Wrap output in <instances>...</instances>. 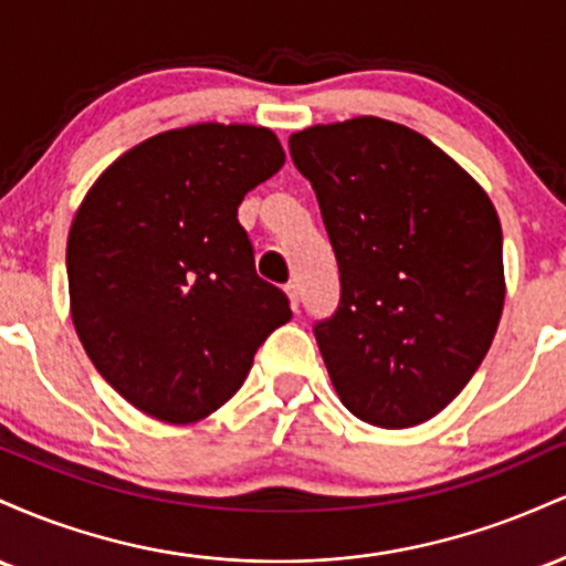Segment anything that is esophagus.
<instances>
[{"mask_svg":"<svg viewBox=\"0 0 566 566\" xmlns=\"http://www.w3.org/2000/svg\"><path fill=\"white\" fill-rule=\"evenodd\" d=\"M284 292H287V297H290V305H292V311H297V305H301V287H297L295 282H290L287 287H284Z\"/></svg>","mask_w":566,"mask_h":566,"instance_id":"1","label":"esophagus"}]
</instances>
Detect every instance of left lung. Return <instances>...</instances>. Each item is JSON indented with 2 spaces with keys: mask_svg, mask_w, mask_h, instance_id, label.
<instances>
[{
  "mask_svg": "<svg viewBox=\"0 0 566 566\" xmlns=\"http://www.w3.org/2000/svg\"><path fill=\"white\" fill-rule=\"evenodd\" d=\"M319 199L340 305L314 327L348 412L380 428L431 420L473 378L505 301L490 197L420 133L378 116L290 135Z\"/></svg>",
  "mask_w": 566,
  "mask_h": 566,
  "instance_id": "left-lung-1",
  "label": "left lung"
}]
</instances>
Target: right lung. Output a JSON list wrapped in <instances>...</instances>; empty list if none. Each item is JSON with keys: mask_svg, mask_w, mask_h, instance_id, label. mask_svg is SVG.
I'll return each instance as SVG.
<instances>
[{"mask_svg": "<svg viewBox=\"0 0 566 566\" xmlns=\"http://www.w3.org/2000/svg\"><path fill=\"white\" fill-rule=\"evenodd\" d=\"M282 165L269 127L201 122L129 148L82 199L66 244L71 319L140 412L172 426L212 415L290 322L237 218Z\"/></svg>", "mask_w": 566, "mask_h": 566, "instance_id": "1", "label": "right lung"}]
</instances>
